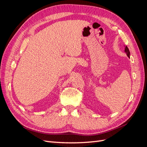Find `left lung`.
<instances>
[{
  "mask_svg": "<svg viewBox=\"0 0 147 147\" xmlns=\"http://www.w3.org/2000/svg\"><path fill=\"white\" fill-rule=\"evenodd\" d=\"M124 52H125V53H126L127 56L129 57H130V51H129V50L128 48H127L126 46L125 47V49H124Z\"/></svg>",
  "mask_w": 147,
  "mask_h": 147,
  "instance_id": "obj_1",
  "label": "left lung"
}]
</instances>
